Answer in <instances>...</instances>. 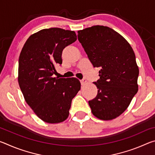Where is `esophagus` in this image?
Instances as JSON below:
<instances>
[{
  "instance_id": "obj_1",
  "label": "esophagus",
  "mask_w": 155,
  "mask_h": 155,
  "mask_svg": "<svg viewBox=\"0 0 155 155\" xmlns=\"http://www.w3.org/2000/svg\"><path fill=\"white\" fill-rule=\"evenodd\" d=\"M86 83H87V80L85 79V78H83V79L81 80V85H85Z\"/></svg>"
}]
</instances>
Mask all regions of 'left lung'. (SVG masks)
Instances as JSON below:
<instances>
[{
  "label": "left lung",
  "instance_id": "8db88e82",
  "mask_svg": "<svg viewBox=\"0 0 155 155\" xmlns=\"http://www.w3.org/2000/svg\"><path fill=\"white\" fill-rule=\"evenodd\" d=\"M78 40L95 68L100 78L94 83L98 94L89 101L96 117L110 120L118 117L137 92L139 68L133 48L112 28L93 26L78 31Z\"/></svg>",
  "mask_w": 155,
  "mask_h": 155
}]
</instances>
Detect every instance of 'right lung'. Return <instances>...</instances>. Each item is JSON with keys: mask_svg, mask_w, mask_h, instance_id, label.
Masks as SVG:
<instances>
[{"mask_svg": "<svg viewBox=\"0 0 155 155\" xmlns=\"http://www.w3.org/2000/svg\"><path fill=\"white\" fill-rule=\"evenodd\" d=\"M77 40L74 31L60 28L42 29L31 35L18 61V83L27 103L48 123L64 122L74 97L81 89L77 78H58L55 65L62 64L63 50Z\"/></svg>", "mask_w": 155, "mask_h": 155, "instance_id": "obj_1", "label": "right lung"}]
</instances>
